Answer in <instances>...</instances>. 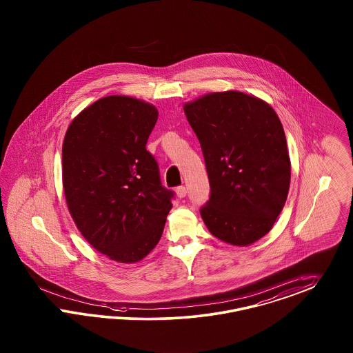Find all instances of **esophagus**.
<instances>
[{"mask_svg":"<svg viewBox=\"0 0 353 353\" xmlns=\"http://www.w3.org/2000/svg\"><path fill=\"white\" fill-rule=\"evenodd\" d=\"M186 188L185 186H179L177 189H176V194L179 198H183V196H186Z\"/></svg>","mask_w":353,"mask_h":353,"instance_id":"34e87169","label":"esophagus"}]
</instances>
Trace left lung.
Here are the masks:
<instances>
[{
    "instance_id": "obj_1",
    "label": "left lung",
    "mask_w": 353,
    "mask_h": 353,
    "mask_svg": "<svg viewBox=\"0 0 353 353\" xmlns=\"http://www.w3.org/2000/svg\"><path fill=\"white\" fill-rule=\"evenodd\" d=\"M183 112L201 143L210 199L201 207L208 231L246 246L271 231L291 181L285 134L266 101L239 91L212 92Z\"/></svg>"
}]
</instances>
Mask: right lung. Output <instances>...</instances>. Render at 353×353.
<instances>
[{
  "label": "right lung",
  "instance_id": "right-lung-1",
  "mask_svg": "<svg viewBox=\"0 0 353 353\" xmlns=\"http://www.w3.org/2000/svg\"><path fill=\"white\" fill-rule=\"evenodd\" d=\"M158 110L130 97H101L68 128L62 183L77 228L112 261L134 263L157 246L174 193L146 150Z\"/></svg>",
  "mask_w": 353,
  "mask_h": 353
}]
</instances>
